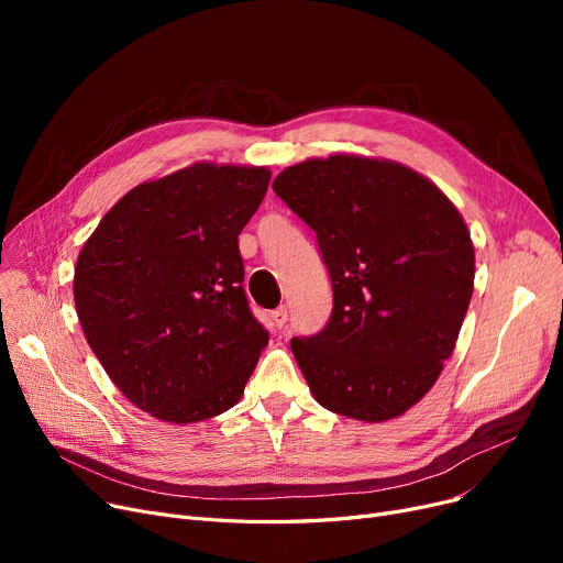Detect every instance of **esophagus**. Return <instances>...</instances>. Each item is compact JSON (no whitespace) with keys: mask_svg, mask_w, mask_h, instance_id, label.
Here are the masks:
<instances>
[{"mask_svg":"<svg viewBox=\"0 0 563 563\" xmlns=\"http://www.w3.org/2000/svg\"><path fill=\"white\" fill-rule=\"evenodd\" d=\"M287 317H289V310H287L285 306H280L278 310H274V312H272V323H274L276 329H283L285 323H287Z\"/></svg>","mask_w":563,"mask_h":563,"instance_id":"obj_1","label":"esophagus"}]
</instances>
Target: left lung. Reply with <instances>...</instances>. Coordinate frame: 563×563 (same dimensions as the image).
<instances>
[{
	"label": "left lung",
	"mask_w": 563,
	"mask_h": 563,
	"mask_svg": "<svg viewBox=\"0 0 563 563\" xmlns=\"http://www.w3.org/2000/svg\"><path fill=\"white\" fill-rule=\"evenodd\" d=\"M274 191L314 232L333 285L327 329L294 338L312 397L386 422L416 406L452 356L475 289V246L429 177L361 155L287 166Z\"/></svg>",
	"instance_id": "left-lung-1"
}]
</instances>
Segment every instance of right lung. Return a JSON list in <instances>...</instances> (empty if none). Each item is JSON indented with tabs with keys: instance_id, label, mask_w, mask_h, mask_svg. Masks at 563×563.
Here are the masks:
<instances>
[{
	"instance_id": "right-lung-1",
	"label": "right lung",
	"mask_w": 563,
	"mask_h": 563,
	"mask_svg": "<svg viewBox=\"0 0 563 563\" xmlns=\"http://www.w3.org/2000/svg\"><path fill=\"white\" fill-rule=\"evenodd\" d=\"M269 180L266 166L196 162L128 191L81 246L73 294L86 342L157 420L221 416L269 342L240 255Z\"/></svg>"
}]
</instances>
